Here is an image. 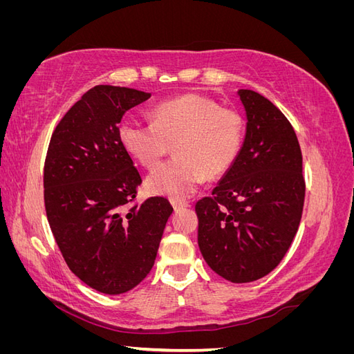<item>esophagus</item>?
<instances>
[{
	"label": "esophagus",
	"mask_w": 354,
	"mask_h": 354,
	"mask_svg": "<svg viewBox=\"0 0 354 354\" xmlns=\"http://www.w3.org/2000/svg\"><path fill=\"white\" fill-rule=\"evenodd\" d=\"M171 205H173L174 211H180L183 208H189L190 203L189 202H183V201H171Z\"/></svg>",
	"instance_id": "esophagus-1"
}]
</instances>
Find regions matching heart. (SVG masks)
Returning a JSON list of instances; mask_svg holds the SVG:
<instances>
[{"label":"heart","instance_id":"1","mask_svg":"<svg viewBox=\"0 0 354 354\" xmlns=\"http://www.w3.org/2000/svg\"><path fill=\"white\" fill-rule=\"evenodd\" d=\"M241 116L199 94L159 103L153 122L127 116L118 128L125 151L145 168H155L174 145L176 158L146 178L149 194L185 199L205 177H217L234 162L242 145Z\"/></svg>","mask_w":354,"mask_h":354}]
</instances>
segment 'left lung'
Here are the masks:
<instances>
[{
    "instance_id": "obj_1",
    "label": "left lung",
    "mask_w": 354,
    "mask_h": 354,
    "mask_svg": "<svg viewBox=\"0 0 354 354\" xmlns=\"http://www.w3.org/2000/svg\"><path fill=\"white\" fill-rule=\"evenodd\" d=\"M238 95L246 116L241 151L195 209L203 260L224 279L246 283L269 274L285 257L306 186L301 149L285 115L252 90Z\"/></svg>"
}]
</instances>
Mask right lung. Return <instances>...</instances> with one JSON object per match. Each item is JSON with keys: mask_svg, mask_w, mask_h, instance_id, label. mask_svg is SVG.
<instances>
[{"mask_svg": "<svg viewBox=\"0 0 354 354\" xmlns=\"http://www.w3.org/2000/svg\"><path fill=\"white\" fill-rule=\"evenodd\" d=\"M151 93L95 85L62 118L44 167L50 227L75 276L93 289L120 295L153 267L173 207L149 198L128 208L142 185L118 137L127 111Z\"/></svg>", "mask_w": 354, "mask_h": 354, "instance_id": "right-lung-1", "label": "right lung"}]
</instances>
